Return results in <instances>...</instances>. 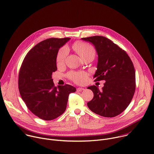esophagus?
Masks as SVG:
<instances>
[{
	"mask_svg": "<svg viewBox=\"0 0 154 154\" xmlns=\"http://www.w3.org/2000/svg\"><path fill=\"white\" fill-rule=\"evenodd\" d=\"M84 90V88H82V87H78V88H77V89H76L77 91H82V90Z\"/></svg>",
	"mask_w": 154,
	"mask_h": 154,
	"instance_id": "obj_1",
	"label": "esophagus"
}]
</instances>
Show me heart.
I'll return each instance as SVG.
<instances>
[{"mask_svg":"<svg viewBox=\"0 0 154 154\" xmlns=\"http://www.w3.org/2000/svg\"><path fill=\"white\" fill-rule=\"evenodd\" d=\"M73 48L82 59L90 55L95 56V50L94 47L87 43H76L74 45ZM69 50L67 47H63L59 51L56 57V63L57 65H61L65 62ZM69 77L76 83L83 84L87 79V74L84 72H70L69 73Z\"/></svg>","mask_w":154,"mask_h":154,"instance_id":"1","label":"heart"}]
</instances>
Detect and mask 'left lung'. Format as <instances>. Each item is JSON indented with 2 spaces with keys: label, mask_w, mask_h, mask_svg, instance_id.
I'll return each mask as SVG.
<instances>
[{
  "label": "left lung",
  "mask_w": 154,
  "mask_h": 154,
  "mask_svg": "<svg viewBox=\"0 0 154 154\" xmlns=\"http://www.w3.org/2000/svg\"><path fill=\"white\" fill-rule=\"evenodd\" d=\"M95 46L98 54L95 81H106L101 90L95 85L87 87L94 98L87 103L93 112L112 118L123 112L129 105L135 90L134 64L126 52L108 38L95 36L81 38Z\"/></svg>",
  "instance_id": "8db88e82"
}]
</instances>
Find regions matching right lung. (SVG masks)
Here are the masks:
<instances>
[{
  "label": "right lung",
  "mask_w": 154,
  "mask_h": 154,
  "mask_svg": "<svg viewBox=\"0 0 154 154\" xmlns=\"http://www.w3.org/2000/svg\"><path fill=\"white\" fill-rule=\"evenodd\" d=\"M70 39L50 38L36 45L22 64L18 85L20 96L28 109L44 120H52L66 110L69 95L76 88L66 84L55 87L52 73L57 70L59 49Z\"/></svg>",
  "instance_id": "add662e5"
}]
</instances>
